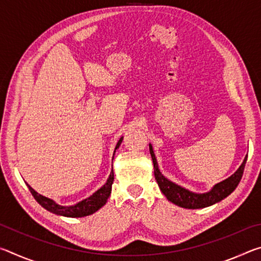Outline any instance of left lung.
<instances>
[{"mask_svg": "<svg viewBox=\"0 0 261 261\" xmlns=\"http://www.w3.org/2000/svg\"><path fill=\"white\" fill-rule=\"evenodd\" d=\"M149 153H151L152 160H153V166H154V176H155V179L158 182L159 188H160L161 192L165 194L166 198L170 202L177 205L179 207H183V208H189V210H198V208H205V207H208L216 204V202L221 201L224 198L228 197L233 190L237 188L238 183L243 176V171H244V167L246 163L247 155L244 158L242 165L240 168L233 173L230 177L227 179L222 180L218 184H215L213 188H212L210 191L204 192V193H197L192 192L190 190L185 189L180 185L176 184L171 180L168 179L167 177L162 175V173L159 169V165L155 158V154L153 151L152 144H149Z\"/></svg>", "mask_w": 261, "mask_h": 261, "instance_id": "obj_1", "label": "left lung"}]
</instances>
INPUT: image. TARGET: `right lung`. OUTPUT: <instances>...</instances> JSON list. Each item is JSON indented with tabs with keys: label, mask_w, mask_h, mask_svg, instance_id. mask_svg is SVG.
<instances>
[{
	"label": "right lung",
	"mask_w": 261,
	"mask_h": 261,
	"mask_svg": "<svg viewBox=\"0 0 261 261\" xmlns=\"http://www.w3.org/2000/svg\"><path fill=\"white\" fill-rule=\"evenodd\" d=\"M123 140V137H121L120 140L117 141L116 146H115L114 149V155L116 149L120 147V145ZM114 159V156H113ZM114 182V170L112 167V171H110L109 177L107 178V182H106L102 187L100 189L96 190V191L91 194L90 197L85 198L82 201L77 202L74 205H70V206H63L57 204L56 201H54L50 198H47L42 194L38 193L34 189H32L28 184V188L32 193V196L34 197V199L37 200L39 204H40L43 208L47 210L48 212H50L53 214L60 215V216H67V218H83V216H87L95 213L96 211H99L101 207L106 205L108 198L110 196V192H112V185Z\"/></svg>",
	"instance_id": "add662e5"
}]
</instances>
